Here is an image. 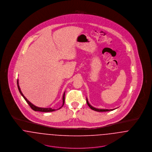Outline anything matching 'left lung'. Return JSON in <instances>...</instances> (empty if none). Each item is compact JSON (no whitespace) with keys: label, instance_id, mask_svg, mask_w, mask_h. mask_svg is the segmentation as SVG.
<instances>
[{"label":"left lung","instance_id":"left-lung-1","mask_svg":"<svg viewBox=\"0 0 152 152\" xmlns=\"http://www.w3.org/2000/svg\"><path fill=\"white\" fill-rule=\"evenodd\" d=\"M87 104H88V105L89 106V107L91 109H92V110H95V111H97V112H107V111H110V110H115V109H98V108H94V107H93L92 106H91L90 104H89V103L88 102V99H87Z\"/></svg>","mask_w":152,"mask_h":152}]
</instances>
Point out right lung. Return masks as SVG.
Masks as SVG:
<instances>
[{"mask_svg": "<svg viewBox=\"0 0 152 152\" xmlns=\"http://www.w3.org/2000/svg\"><path fill=\"white\" fill-rule=\"evenodd\" d=\"M17 84H18V89H19V91L20 94L22 95V96L24 98V99H25V101L27 102V103L29 105V106L31 107V108L33 110H34V111H39V112H53V111L56 110V109H52L51 108H40V107H37L35 106L34 105H33V104H31L29 101L27 100V98L24 96V95L23 94V93H22V91H21V89H20V87H19V80H18ZM65 92H64V94H63V105H62L61 107H63V106L64 105V101H65ZM61 107H60V108H58V109L61 108Z\"/></svg>", "mask_w": 152, "mask_h": 152, "instance_id": "1", "label": "right lung"}]
</instances>
